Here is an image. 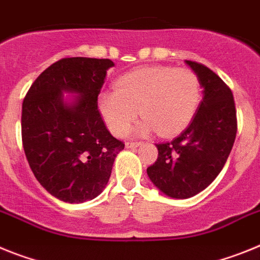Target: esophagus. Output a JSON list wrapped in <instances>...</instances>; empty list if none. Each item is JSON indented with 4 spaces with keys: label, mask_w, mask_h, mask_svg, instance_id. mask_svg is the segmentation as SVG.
Returning a JSON list of instances; mask_svg holds the SVG:
<instances>
[{
    "label": "esophagus",
    "mask_w": 260,
    "mask_h": 260,
    "mask_svg": "<svg viewBox=\"0 0 260 260\" xmlns=\"http://www.w3.org/2000/svg\"><path fill=\"white\" fill-rule=\"evenodd\" d=\"M143 143H140V141H128V143H125V146L127 148H137V146H140Z\"/></svg>",
    "instance_id": "1"
}]
</instances>
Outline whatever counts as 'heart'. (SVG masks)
Returning a JSON list of instances; mask_svg holds the SVG:
<instances>
[{"label": "heart", "mask_w": 260, "mask_h": 260, "mask_svg": "<svg viewBox=\"0 0 260 260\" xmlns=\"http://www.w3.org/2000/svg\"><path fill=\"white\" fill-rule=\"evenodd\" d=\"M200 101V82L187 68L165 65L140 68L115 81V91H103L98 108L115 136L127 133L137 119V110L145 121L143 132L157 129L171 136L192 119Z\"/></svg>", "instance_id": "obj_1"}]
</instances>
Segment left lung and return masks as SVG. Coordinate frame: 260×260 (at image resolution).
<instances>
[{"label":"left lung","instance_id":"left-lung-1","mask_svg":"<svg viewBox=\"0 0 260 260\" xmlns=\"http://www.w3.org/2000/svg\"><path fill=\"white\" fill-rule=\"evenodd\" d=\"M203 87L188 127L170 143L157 144V161L146 169L149 179L165 195L187 199L216 179L229 157L237 135V112L232 90L200 62L186 60Z\"/></svg>","mask_w":260,"mask_h":260}]
</instances>
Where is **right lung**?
I'll use <instances>...</instances> for the list:
<instances>
[{"mask_svg": "<svg viewBox=\"0 0 260 260\" xmlns=\"http://www.w3.org/2000/svg\"><path fill=\"white\" fill-rule=\"evenodd\" d=\"M110 58L65 57L43 72L22 105V143L34 175L52 196L83 203L102 192L124 144L106 128L98 95ZM62 92L77 93L72 101Z\"/></svg>", "mask_w": 260, "mask_h": 260, "instance_id": "right-lung-1", "label": "right lung"}]
</instances>
